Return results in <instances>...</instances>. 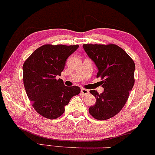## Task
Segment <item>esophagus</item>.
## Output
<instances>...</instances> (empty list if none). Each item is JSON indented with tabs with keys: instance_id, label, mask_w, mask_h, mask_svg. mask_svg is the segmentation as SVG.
I'll list each match as a JSON object with an SVG mask.
<instances>
[{
	"instance_id": "esophagus-1",
	"label": "esophagus",
	"mask_w": 155,
	"mask_h": 155,
	"mask_svg": "<svg viewBox=\"0 0 155 155\" xmlns=\"http://www.w3.org/2000/svg\"><path fill=\"white\" fill-rule=\"evenodd\" d=\"M81 93H82L83 95H87V94L89 93V91L87 90V89H81Z\"/></svg>"
}]
</instances>
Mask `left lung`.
<instances>
[{
	"mask_svg": "<svg viewBox=\"0 0 155 155\" xmlns=\"http://www.w3.org/2000/svg\"><path fill=\"white\" fill-rule=\"evenodd\" d=\"M85 51L94 63L101 77L104 92L90 93L96 98L95 104L89 111L95 119L104 120L119 112L129 97L134 84V61L124 49L115 44H84Z\"/></svg>",
	"mask_w": 155,
	"mask_h": 155,
	"instance_id": "1",
	"label": "left lung"
}]
</instances>
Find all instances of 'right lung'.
<instances>
[{"instance_id":"1","label":"right lung","mask_w":155,"mask_h":155,"mask_svg":"<svg viewBox=\"0 0 155 155\" xmlns=\"http://www.w3.org/2000/svg\"><path fill=\"white\" fill-rule=\"evenodd\" d=\"M78 45L46 44L38 48L23 66L26 94L35 111L43 117L56 119L62 115L65 106L81 91L78 86L68 87L61 79L66 61Z\"/></svg>"}]
</instances>
